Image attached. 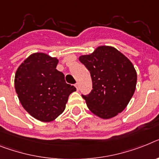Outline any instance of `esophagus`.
<instances>
[{
  "label": "esophagus",
  "mask_w": 159,
  "mask_h": 159,
  "mask_svg": "<svg viewBox=\"0 0 159 159\" xmlns=\"http://www.w3.org/2000/svg\"><path fill=\"white\" fill-rule=\"evenodd\" d=\"M75 87H76V89H77V91H78V90H79V85H78V83L75 84Z\"/></svg>",
  "instance_id": "34e87169"
}]
</instances>
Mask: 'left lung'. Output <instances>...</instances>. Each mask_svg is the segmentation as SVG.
Wrapping results in <instances>:
<instances>
[{
    "label": "left lung",
    "mask_w": 159,
    "mask_h": 159,
    "mask_svg": "<svg viewBox=\"0 0 159 159\" xmlns=\"http://www.w3.org/2000/svg\"><path fill=\"white\" fill-rule=\"evenodd\" d=\"M79 61L91 76V92L82 94L90 111L110 119L124 111L137 85V72L131 61L109 46L98 47L91 54L81 56Z\"/></svg>",
    "instance_id": "left-lung-1"
}]
</instances>
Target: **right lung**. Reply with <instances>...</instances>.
Here are the masks:
<instances>
[{"mask_svg":"<svg viewBox=\"0 0 159 159\" xmlns=\"http://www.w3.org/2000/svg\"><path fill=\"white\" fill-rule=\"evenodd\" d=\"M57 64L55 57L34 53L16 71L14 86L21 104L30 116L43 122L59 116L65 111L69 94L76 90L56 69Z\"/></svg>","mask_w":159,"mask_h":159,"instance_id":"add662e5","label":"right lung"}]
</instances>
